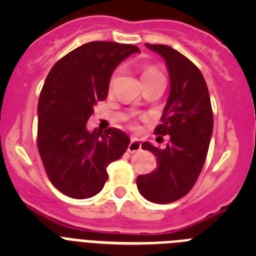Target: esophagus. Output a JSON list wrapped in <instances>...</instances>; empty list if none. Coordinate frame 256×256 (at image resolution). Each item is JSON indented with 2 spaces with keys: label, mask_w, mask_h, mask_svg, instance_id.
I'll return each instance as SVG.
<instances>
[{
  "label": "esophagus",
  "mask_w": 256,
  "mask_h": 256,
  "mask_svg": "<svg viewBox=\"0 0 256 256\" xmlns=\"http://www.w3.org/2000/svg\"><path fill=\"white\" fill-rule=\"evenodd\" d=\"M140 150H141V142H140L137 138L130 140V144H128V152L133 154V152H137V151Z\"/></svg>",
  "instance_id": "esophagus-1"
}]
</instances>
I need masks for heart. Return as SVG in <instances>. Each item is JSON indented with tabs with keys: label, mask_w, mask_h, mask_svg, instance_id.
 <instances>
[{
	"label": "heart",
	"mask_w": 256,
	"mask_h": 256,
	"mask_svg": "<svg viewBox=\"0 0 256 256\" xmlns=\"http://www.w3.org/2000/svg\"><path fill=\"white\" fill-rule=\"evenodd\" d=\"M162 76V73H160L159 70L156 69V68L150 66V65H142V68H141L142 82H144V80H148V79L155 78V76ZM115 76H116V74H114V76H112V79H110V86H112V83H114Z\"/></svg>",
	"instance_id": "1"
}]
</instances>
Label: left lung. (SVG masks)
<instances>
[{
  "label": "left lung",
  "instance_id": "1",
  "mask_svg": "<svg viewBox=\"0 0 256 256\" xmlns=\"http://www.w3.org/2000/svg\"><path fill=\"white\" fill-rule=\"evenodd\" d=\"M146 47L165 60L170 94L155 134L170 136L165 148L142 144L158 158V168L137 177V188L146 200L169 204L187 195L206 160L212 133V110L204 76L192 61L165 44Z\"/></svg>",
  "mask_w": 256,
  "mask_h": 256
}]
</instances>
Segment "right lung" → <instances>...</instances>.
Returning a JSON list of instances; mask_svg holds the SVG:
<instances>
[{
    "instance_id": "1",
    "label": "right lung",
    "mask_w": 256,
    "mask_h": 256,
    "mask_svg": "<svg viewBox=\"0 0 256 256\" xmlns=\"http://www.w3.org/2000/svg\"><path fill=\"white\" fill-rule=\"evenodd\" d=\"M140 48L116 42H90L50 70L38 100L37 146L51 183L64 195L88 198L108 180L106 168L120 159L130 137L120 130L90 132L94 105L108 97L115 68Z\"/></svg>"
}]
</instances>
